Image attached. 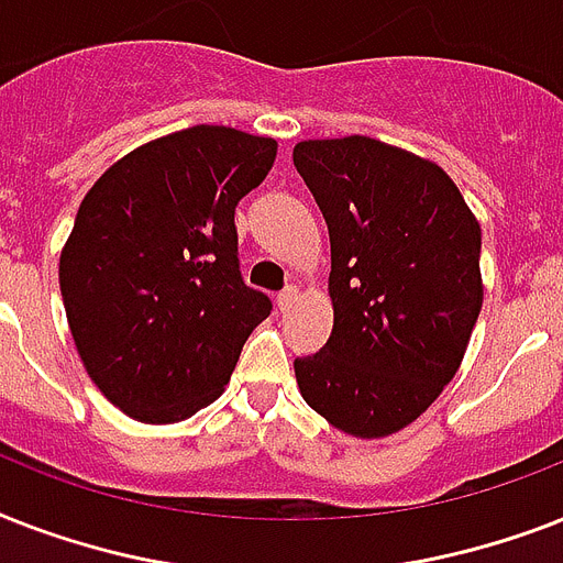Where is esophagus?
<instances>
[{
	"mask_svg": "<svg viewBox=\"0 0 563 563\" xmlns=\"http://www.w3.org/2000/svg\"><path fill=\"white\" fill-rule=\"evenodd\" d=\"M296 299H299V290H296L294 285H290V287H285V290H282V294H278V299H276L278 310H287V308H294V302H296Z\"/></svg>",
	"mask_w": 563,
	"mask_h": 563,
	"instance_id": "esophagus-1",
	"label": "esophagus"
}]
</instances>
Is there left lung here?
<instances>
[{
  "label": "left lung",
  "mask_w": 563,
  "mask_h": 563,
  "mask_svg": "<svg viewBox=\"0 0 563 563\" xmlns=\"http://www.w3.org/2000/svg\"><path fill=\"white\" fill-rule=\"evenodd\" d=\"M294 165L331 235L334 328L296 360L305 404L354 439L412 424L460 372L483 308V229L442 165L368 136L308 139Z\"/></svg>",
  "instance_id": "obj_1"
}]
</instances>
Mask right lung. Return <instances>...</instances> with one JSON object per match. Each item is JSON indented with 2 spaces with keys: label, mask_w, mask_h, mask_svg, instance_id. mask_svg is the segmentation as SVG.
<instances>
[{
  "label": "right lung",
  "mask_w": 563,
  "mask_h": 563,
  "mask_svg": "<svg viewBox=\"0 0 563 563\" xmlns=\"http://www.w3.org/2000/svg\"><path fill=\"white\" fill-rule=\"evenodd\" d=\"M278 142L197 124L112 162L60 253L78 357L101 395L145 424L218 401L269 299L241 282L235 206Z\"/></svg>",
  "instance_id": "add662e5"
}]
</instances>
